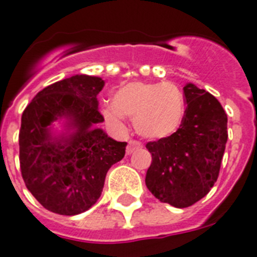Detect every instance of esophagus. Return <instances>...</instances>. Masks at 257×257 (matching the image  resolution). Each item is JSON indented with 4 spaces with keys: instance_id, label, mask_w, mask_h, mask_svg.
Returning a JSON list of instances; mask_svg holds the SVG:
<instances>
[{
    "instance_id": "1",
    "label": "esophagus",
    "mask_w": 257,
    "mask_h": 257,
    "mask_svg": "<svg viewBox=\"0 0 257 257\" xmlns=\"http://www.w3.org/2000/svg\"><path fill=\"white\" fill-rule=\"evenodd\" d=\"M141 142H138V141H134V140H131L128 142V147H126V154L131 155L132 152L136 151L137 149H140L141 147Z\"/></svg>"
}]
</instances>
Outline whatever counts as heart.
<instances>
[{"mask_svg": "<svg viewBox=\"0 0 257 257\" xmlns=\"http://www.w3.org/2000/svg\"><path fill=\"white\" fill-rule=\"evenodd\" d=\"M102 112L112 125L121 128L128 116L140 136L161 140L182 125L186 100L182 89L173 83L133 82L117 89L114 103L105 105Z\"/></svg>", "mask_w": 257, "mask_h": 257, "instance_id": "b5f03b06", "label": "heart"}]
</instances>
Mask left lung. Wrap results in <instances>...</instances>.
Segmentation results:
<instances>
[{"mask_svg":"<svg viewBox=\"0 0 257 257\" xmlns=\"http://www.w3.org/2000/svg\"><path fill=\"white\" fill-rule=\"evenodd\" d=\"M183 92L187 108L182 125L170 137L146 145L152 155L146 186L157 200L178 209L209 193L228 140V117L220 102L192 83Z\"/></svg>","mask_w":257,"mask_h":257,"instance_id":"obj_1","label":"left lung"}]
</instances>
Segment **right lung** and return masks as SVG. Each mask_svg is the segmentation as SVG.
I'll return each instance as SVG.
<instances>
[{
    "label": "right lung",
    "mask_w": 257,
    "mask_h": 257,
    "mask_svg": "<svg viewBox=\"0 0 257 257\" xmlns=\"http://www.w3.org/2000/svg\"><path fill=\"white\" fill-rule=\"evenodd\" d=\"M101 78L74 75L38 92L22 115L19 160L27 188L48 211L77 215L100 198L108 169L125 155L126 142H116L102 129L97 94ZM71 120L76 133L55 140L48 125L59 117Z\"/></svg>",
    "instance_id": "right-lung-1"
}]
</instances>
